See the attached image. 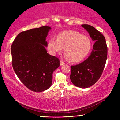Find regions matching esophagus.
<instances>
[{
  "mask_svg": "<svg viewBox=\"0 0 120 120\" xmlns=\"http://www.w3.org/2000/svg\"><path fill=\"white\" fill-rule=\"evenodd\" d=\"M64 64H65V63L64 62H63L61 60L60 61V66H62L63 65H64Z\"/></svg>",
  "mask_w": 120,
  "mask_h": 120,
  "instance_id": "esophagus-1",
  "label": "esophagus"
}]
</instances>
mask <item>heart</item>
Instances as JSON below:
<instances>
[{
	"label": "heart",
	"mask_w": 120,
	"mask_h": 120,
	"mask_svg": "<svg viewBox=\"0 0 120 120\" xmlns=\"http://www.w3.org/2000/svg\"><path fill=\"white\" fill-rule=\"evenodd\" d=\"M47 47L53 55L61 52L64 48L65 57L71 62L77 63L88 55L92 48V42L90 38L77 31H66L60 33L57 39L51 38Z\"/></svg>",
	"instance_id": "heart-1"
}]
</instances>
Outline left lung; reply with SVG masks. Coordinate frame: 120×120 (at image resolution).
Returning <instances> with one entry per match:
<instances>
[{
  "instance_id": "obj_1",
  "label": "left lung",
  "mask_w": 120,
  "mask_h": 120,
  "mask_svg": "<svg viewBox=\"0 0 120 120\" xmlns=\"http://www.w3.org/2000/svg\"><path fill=\"white\" fill-rule=\"evenodd\" d=\"M95 43L91 55L83 62L71 67L70 79L74 86L87 88L95 84L100 78L107 58L105 38L95 28L89 25H81Z\"/></svg>"
}]
</instances>
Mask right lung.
<instances>
[{"mask_svg": "<svg viewBox=\"0 0 120 120\" xmlns=\"http://www.w3.org/2000/svg\"><path fill=\"white\" fill-rule=\"evenodd\" d=\"M51 27L44 26L22 32L11 46L12 66L22 83L41 92L50 87L52 73L59 67V59L47 53L46 41Z\"/></svg>", "mask_w": 120, "mask_h": 120, "instance_id": "1", "label": "right lung"}]
</instances>
